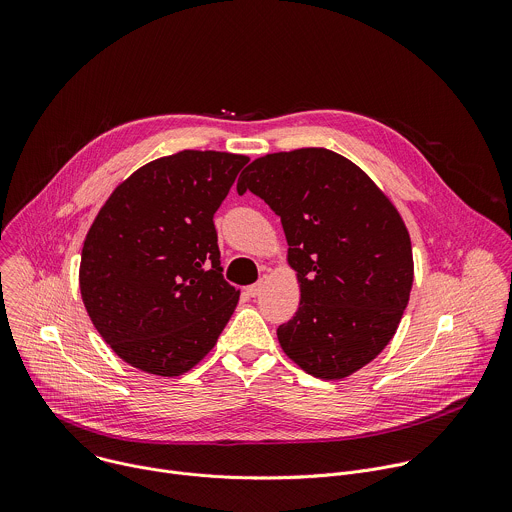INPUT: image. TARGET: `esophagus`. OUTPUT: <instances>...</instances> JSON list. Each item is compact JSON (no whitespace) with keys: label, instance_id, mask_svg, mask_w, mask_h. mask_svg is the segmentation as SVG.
<instances>
[{"label":"esophagus","instance_id":"obj_1","mask_svg":"<svg viewBox=\"0 0 512 512\" xmlns=\"http://www.w3.org/2000/svg\"><path fill=\"white\" fill-rule=\"evenodd\" d=\"M261 285H263L261 281H259V283H253V285H247V287H245V294H247L249 298H255V296H259Z\"/></svg>","mask_w":512,"mask_h":512}]
</instances>
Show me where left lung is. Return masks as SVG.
<instances>
[{
  "label": "left lung",
  "instance_id": "left-lung-1",
  "mask_svg": "<svg viewBox=\"0 0 512 512\" xmlns=\"http://www.w3.org/2000/svg\"><path fill=\"white\" fill-rule=\"evenodd\" d=\"M251 190L279 218L302 302L277 328L285 354L318 379H342L393 338L413 283L409 233L375 182L350 160L306 148L257 158Z\"/></svg>",
  "mask_w": 512,
  "mask_h": 512
}]
</instances>
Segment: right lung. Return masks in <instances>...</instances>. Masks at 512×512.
Segmentation results:
<instances>
[{
  "label": "right lung",
  "mask_w": 512,
  "mask_h": 512,
  "mask_svg": "<svg viewBox=\"0 0 512 512\" xmlns=\"http://www.w3.org/2000/svg\"><path fill=\"white\" fill-rule=\"evenodd\" d=\"M247 156L196 152L133 172L99 210L81 255V294L103 340L131 367L190 371L233 316L214 212Z\"/></svg>",
  "instance_id": "1"
}]
</instances>
